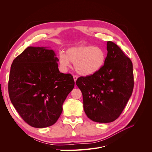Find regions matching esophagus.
I'll list each match as a JSON object with an SVG mask.
<instances>
[{"label": "esophagus", "instance_id": "34e87169", "mask_svg": "<svg viewBox=\"0 0 152 152\" xmlns=\"http://www.w3.org/2000/svg\"><path fill=\"white\" fill-rule=\"evenodd\" d=\"M73 79H74V81L76 82V80H77V76L74 75V76H73Z\"/></svg>", "mask_w": 152, "mask_h": 152}]
</instances>
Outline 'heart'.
<instances>
[{"mask_svg":"<svg viewBox=\"0 0 152 152\" xmlns=\"http://www.w3.org/2000/svg\"><path fill=\"white\" fill-rule=\"evenodd\" d=\"M107 58L105 51L100 47L79 45L70 47L66 54H59V64L63 70H67L70 63L75 64L77 73L84 76L97 73L105 65Z\"/></svg>","mask_w":152,"mask_h":152,"instance_id":"b5f03b06","label":"heart"}]
</instances>
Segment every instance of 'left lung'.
<instances>
[{
  "label": "left lung",
  "instance_id": "obj_1",
  "mask_svg": "<svg viewBox=\"0 0 152 152\" xmlns=\"http://www.w3.org/2000/svg\"><path fill=\"white\" fill-rule=\"evenodd\" d=\"M105 65L97 73L79 77L76 82L83 97L87 116L107 123L120 116L134 87L132 63L116 44L108 41Z\"/></svg>",
  "mask_w": 152,
  "mask_h": 152
}]
</instances>
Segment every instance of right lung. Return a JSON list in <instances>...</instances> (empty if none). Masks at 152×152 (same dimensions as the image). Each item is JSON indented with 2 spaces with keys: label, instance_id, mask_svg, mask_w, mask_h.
<instances>
[{
  "label": "right lung",
  "instance_id": "right-lung-1",
  "mask_svg": "<svg viewBox=\"0 0 152 152\" xmlns=\"http://www.w3.org/2000/svg\"><path fill=\"white\" fill-rule=\"evenodd\" d=\"M54 51L49 47H28L13 61L9 94L23 119L37 128L55 124L62 105L75 87L71 74L60 73Z\"/></svg>",
  "mask_w": 152,
  "mask_h": 152
}]
</instances>
